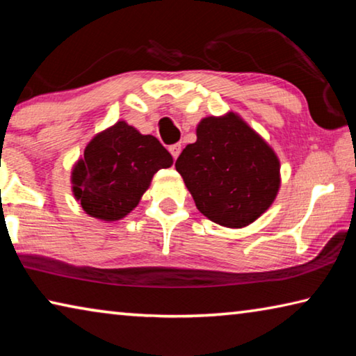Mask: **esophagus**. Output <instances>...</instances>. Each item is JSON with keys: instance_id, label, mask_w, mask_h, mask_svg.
I'll use <instances>...</instances> for the list:
<instances>
[{"instance_id": "34e87169", "label": "esophagus", "mask_w": 356, "mask_h": 356, "mask_svg": "<svg viewBox=\"0 0 356 356\" xmlns=\"http://www.w3.org/2000/svg\"><path fill=\"white\" fill-rule=\"evenodd\" d=\"M180 150H182V146H180L179 143H177V144H172V146H170V152H171L174 160H177V156L180 155Z\"/></svg>"}]
</instances>
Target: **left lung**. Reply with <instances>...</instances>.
<instances>
[{
	"label": "left lung",
	"instance_id": "8db88e82",
	"mask_svg": "<svg viewBox=\"0 0 356 356\" xmlns=\"http://www.w3.org/2000/svg\"><path fill=\"white\" fill-rule=\"evenodd\" d=\"M176 161L197 210L216 225L245 227L275 201L280 160L236 113L202 119Z\"/></svg>",
	"mask_w": 356,
	"mask_h": 356
}]
</instances>
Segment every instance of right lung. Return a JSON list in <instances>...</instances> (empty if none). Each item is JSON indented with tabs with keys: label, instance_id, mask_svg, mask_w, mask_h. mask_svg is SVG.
Instances as JSON below:
<instances>
[{
	"label": "right lung",
	"instance_id": "obj_1",
	"mask_svg": "<svg viewBox=\"0 0 356 356\" xmlns=\"http://www.w3.org/2000/svg\"><path fill=\"white\" fill-rule=\"evenodd\" d=\"M171 165V154L155 136L119 120L84 149L72 170V190L88 215L116 221L138 206L154 174Z\"/></svg>",
	"mask_w": 356,
	"mask_h": 356
}]
</instances>
